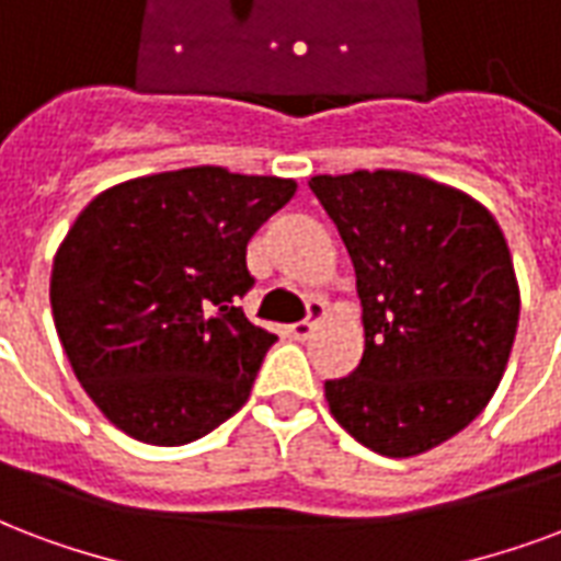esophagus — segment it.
I'll use <instances>...</instances> for the list:
<instances>
[{"label":"esophagus","instance_id":"1","mask_svg":"<svg viewBox=\"0 0 561 561\" xmlns=\"http://www.w3.org/2000/svg\"><path fill=\"white\" fill-rule=\"evenodd\" d=\"M322 319H325V305H322V301H310V305H307V319L305 322L289 325V334L296 336V340H307Z\"/></svg>","mask_w":561,"mask_h":561}]
</instances>
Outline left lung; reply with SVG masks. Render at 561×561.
I'll return each mask as SVG.
<instances>
[{"mask_svg": "<svg viewBox=\"0 0 561 561\" xmlns=\"http://www.w3.org/2000/svg\"><path fill=\"white\" fill-rule=\"evenodd\" d=\"M352 256L364 357L325 381L331 414L387 458L435 449L485 411L520 316L496 218L461 188L411 171L310 180Z\"/></svg>", "mask_w": 561, "mask_h": 561, "instance_id": "8db88e82", "label": "left lung"}]
</instances>
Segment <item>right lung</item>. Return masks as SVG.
I'll return each mask as SVG.
<instances>
[{"mask_svg":"<svg viewBox=\"0 0 561 561\" xmlns=\"http://www.w3.org/2000/svg\"><path fill=\"white\" fill-rule=\"evenodd\" d=\"M296 180L197 165L126 180L79 213L58 245V340L103 416L153 446L192 444L233 416L277 336L236 301L251 236Z\"/></svg>","mask_w":561,"mask_h":561,"instance_id":"1","label":"right lung"}]
</instances>
